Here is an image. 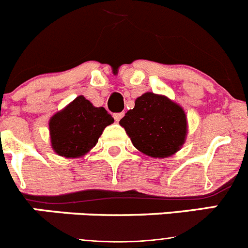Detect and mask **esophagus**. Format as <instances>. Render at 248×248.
Here are the masks:
<instances>
[{"label":"esophagus","mask_w":248,"mask_h":248,"mask_svg":"<svg viewBox=\"0 0 248 248\" xmlns=\"http://www.w3.org/2000/svg\"><path fill=\"white\" fill-rule=\"evenodd\" d=\"M123 117H124V113H115V114H114V119L117 120V122H119V120L122 119Z\"/></svg>","instance_id":"esophagus-1"}]
</instances>
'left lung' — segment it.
Listing matches in <instances>:
<instances>
[{"label":"left lung","mask_w":248,"mask_h":248,"mask_svg":"<svg viewBox=\"0 0 248 248\" xmlns=\"http://www.w3.org/2000/svg\"><path fill=\"white\" fill-rule=\"evenodd\" d=\"M131 143L155 159L172 156L183 148L187 135V117L180 104L166 95L146 92L120 119Z\"/></svg>","instance_id":"1"}]
</instances>
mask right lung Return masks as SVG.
<instances>
[{
  "label": "right lung",
  "mask_w": 248,
  "mask_h": 248,
  "mask_svg": "<svg viewBox=\"0 0 248 248\" xmlns=\"http://www.w3.org/2000/svg\"><path fill=\"white\" fill-rule=\"evenodd\" d=\"M111 123L113 117L103 107H94L79 95L49 119L50 145L59 156H84L98 143L105 126Z\"/></svg>",
  "instance_id": "add662e5"
}]
</instances>
